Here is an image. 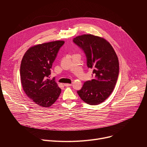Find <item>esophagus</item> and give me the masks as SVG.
<instances>
[{"label":"esophagus","mask_w":147,"mask_h":147,"mask_svg":"<svg viewBox=\"0 0 147 147\" xmlns=\"http://www.w3.org/2000/svg\"><path fill=\"white\" fill-rule=\"evenodd\" d=\"M71 84H65L64 86H66V87H70V86H71Z\"/></svg>","instance_id":"esophagus-1"}]
</instances>
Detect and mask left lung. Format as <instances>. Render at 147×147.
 Here are the masks:
<instances>
[{
    "label": "left lung",
    "instance_id": "1",
    "mask_svg": "<svg viewBox=\"0 0 147 147\" xmlns=\"http://www.w3.org/2000/svg\"><path fill=\"white\" fill-rule=\"evenodd\" d=\"M73 42L85 52L87 66L93 70L91 81L84 83L77 91L81 99L89 105L100 104L112 94L117 82L119 65L117 55L108 40L92 34L76 36Z\"/></svg>",
    "mask_w": 147,
    "mask_h": 147
}]
</instances>
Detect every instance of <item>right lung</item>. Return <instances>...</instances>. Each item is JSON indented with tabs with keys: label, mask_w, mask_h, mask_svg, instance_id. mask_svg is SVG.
I'll use <instances>...</instances> for the list:
<instances>
[{
	"label": "right lung",
	"mask_w": 147,
	"mask_h": 147,
	"mask_svg": "<svg viewBox=\"0 0 147 147\" xmlns=\"http://www.w3.org/2000/svg\"><path fill=\"white\" fill-rule=\"evenodd\" d=\"M64 40H55L31 47L25 53L20 66L24 91L36 105L48 108L59 98L61 89L55 79L48 78L60 48Z\"/></svg>",
	"instance_id": "right-lung-1"
}]
</instances>
